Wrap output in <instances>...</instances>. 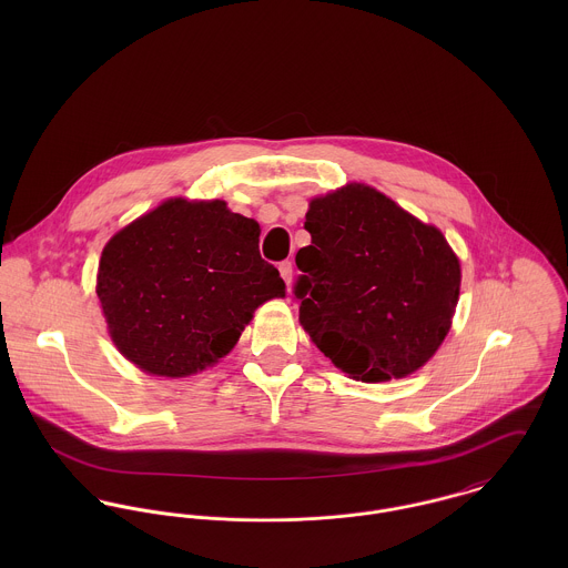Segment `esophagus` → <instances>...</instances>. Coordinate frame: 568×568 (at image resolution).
<instances>
[{
    "instance_id": "34e87169",
    "label": "esophagus",
    "mask_w": 568,
    "mask_h": 568,
    "mask_svg": "<svg viewBox=\"0 0 568 568\" xmlns=\"http://www.w3.org/2000/svg\"><path fill=\"white\" fill-rule=\"evenodd\" d=\"M280 275H282V280L286 282V284H291L293 282V262H282L280 264Z\"/></svg>"
}]
</instances>
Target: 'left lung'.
I'll use <instances>...</instances> for the list:
<instances>
[{
  "label": "left lung",
  "mask_w": 568,
  "mask_h": 568,
  "mask_svg": "<svg viewBox=\"0 0 568 568\" xmlns=\"http://www.w3.org/2000/svg\"><path fill=\"white\" fill-rule=\"evenodd\" d=\"M295 255L300 322L349 378L419 369L446 338L462 268L444 234L378 190L349 183L311 201Z\"/></svg>",
  "instance_id": "8db88e82"
}]
</instances>
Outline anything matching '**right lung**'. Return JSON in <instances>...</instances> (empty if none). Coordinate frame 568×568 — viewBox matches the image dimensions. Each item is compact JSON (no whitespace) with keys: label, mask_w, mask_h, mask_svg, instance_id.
<instances>
[{"label":"right lung","mask_w":568,"mask_h":568,"mask_svg":"<svg viewBox=\"0 0 568 568\" xmlns=\"http://www.w3.org/2000/svg\"><path fill=\"white\" fill-rule=\"evenodd\" d=\"M260 225L225 201H163L102 248L95 293L115 347L142 372L183 378L219 363L257 306L286 295Z\"/></svg>","instance_id":"obj_1"}]
</instances>
